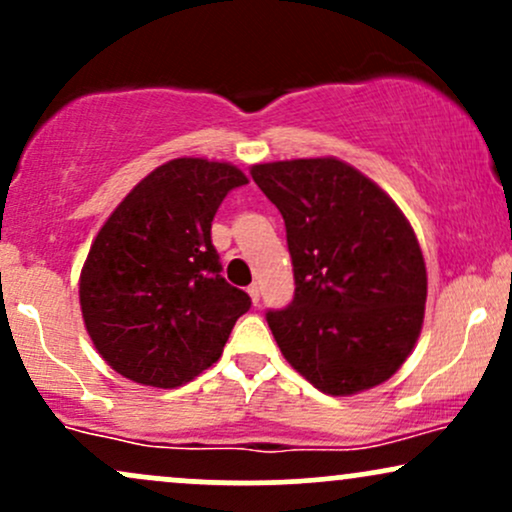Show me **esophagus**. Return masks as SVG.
I'll return each mask as SVG.
<instances>
[{
  "instance_id": "obj_1",
  "label": "esophagus",
  "mask_w": 512,
  "mask_h": 512,
  "mask_svg": "<svg viewBox=\"0 0 512 512\" xmlns=\"http://www.w3.org/2000/svg\"><path fill=\"white\" fill-rule=\"evenodd\" d=\"M248 293H250L252 303L260 305V286H257V284H250V286H248Z\"/></svg>"
}]
</instances>
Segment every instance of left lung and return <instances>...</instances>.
Listing matches in <instances>:
<instances>
[{
    "instance_id": "obj_1",
    "label": "left lung",
    "mask_w": 512,
    "mask_h": 512,
    "mask_svg": "<svg viewBox=\"0 0 512 512\" xmlns=\"http://www.w3.org/2000/svg\"><path fill=\"white\" fill-rule=\"evenodd\" d=\"M252 180L286 223L296 293L267 322L281 354L327 395L385 383L426 308V264L407 216L339 158L257 163Z\"/></svg>"
}]
</instances>
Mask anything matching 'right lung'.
<instances>
[{"label": "right lung", "instance_id": "right-lung-1", "mask_svg": "<svg viewBox=\"0 0 512 512\" xmlns=\"http://www.w3.org/2000/svg\"><path fill=\"white\" fill-rule=\"evenodd\" d=\"M245 182L231 163L173 158L103 223L79 301L88 337L120 375L170 390L219 361L250 296L221 276L211 221Z\"/></svg>", "mask_w": 512, "mask_h": 512}]
</instances>
